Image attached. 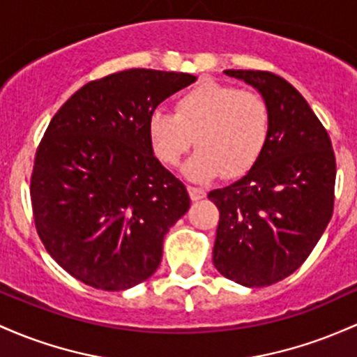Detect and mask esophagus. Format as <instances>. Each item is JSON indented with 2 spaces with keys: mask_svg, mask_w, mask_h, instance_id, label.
Segmentation results:
<instances>
[{
  "mask_svg": "<svg viewBox=\"0 0 357 357\" xmlns=\"http://www.w3.org/2000/svg\"><path fill=\"white\" fill-rule=\"evenodd\" d=\"M188 193H190V198L193 199V202H198V199L206 197L205 190H202V188H197V186H188Z\"/></svg>",
  "mask_w": 357,
  "mask_h": 357,
  "instance_id": "esophagus-1",
  "label": "esophagus"
}]
</instances>
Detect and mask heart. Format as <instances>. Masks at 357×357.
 <instances>
[{
	"label": "heart",
	"instance_id": "1",
	"mask_svg": "<svg viewBox=\"0 0 357 357\" xmlns=\"http://www.w3.org/2000/svg\"><path fill=\"white\" fill-rule=\"evenodd\" d=\"M271 121V107L261 93L208 81L179 96L174 113L155 109L147 132L155 158L171 167L197 142L199 151L185 174L208 181L223 172L229 178L245 174L264 152Z\"/></svg>",
	"mask_w": 357,
	"mask_h": 357
}]
</instances>
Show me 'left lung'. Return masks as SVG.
<instances>
[{
    "mask_svg": "<svg viewBox=\"0 0 357 357\" xmlns=\"http://www.w3.org/2000/svg\"><path fill=\"white\" fill-rule=\"evenodd\" d=\"M225 74L254 86L268 100L273 121L248 174L208 193L220 211L213 264L238 284L269 287L303 264L331 222L334 149L322 121L287 79L269 70Z\"/></svg>",
    "mask_w": 357,
    "mask_h": 357,
    "instance_id": "8db88e82",
    "label": "left lung"
}]
</instances>
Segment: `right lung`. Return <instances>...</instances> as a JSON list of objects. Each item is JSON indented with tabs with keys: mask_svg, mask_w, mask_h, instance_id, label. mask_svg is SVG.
<instances>
[{
	"mask_svg": "<svg viewBox=\"0 0 357 357\" xmlns=\"http://www.w3.org/2000/svg\"><path fill=\"white\" fill-rule=\"evenodd\" d=\"M195 81L121 70L86 83L50 120L30 178L35 229L52 259L88 287L120 291L151 278L164 236L190 208L186 186L154 155L147 123Z\"/></svg>",
	"mask_w": 357,
	"mask_h": 357,
	"instance_id": "right-lung-1",
	"label": "right lung"
}]
</instances>
